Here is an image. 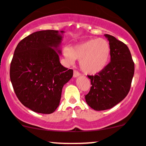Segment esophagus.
<instances>
[{"instance_id": "34e87169", "label": "esophagus", "mask_w": 146, "mask_h": 146, "mask_svg": "<svg viewBox=\"0 0 146 146\" xmlns=\"http://www.w3.org/2000/svg\"><path fill=\"white\" fill-rule=\"evenodd\" d=\"M79 75H80L79 72L76 70H74V72H73V76H74V77H78V76H79Z\"/></svg>"}]
</instances>
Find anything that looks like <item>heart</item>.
<instances>
[{"instance_id": "heart-1", "label": "heart", "mask_w": 146, "mask_h": 146, "mask_svg": "<svg viewBox=\"0 0 146 146\" xmlns=\"http://www.w3.org/2000/svg\"><path fill=\"white\" fill-rule=\"evenodd\" d=\"M111 47L105 39H91L71 48L65 47L63 54L65 59L73 63L80 60L81 70L87 74H96L104 69L110 58Z\"/></svg>"}]
</instances>
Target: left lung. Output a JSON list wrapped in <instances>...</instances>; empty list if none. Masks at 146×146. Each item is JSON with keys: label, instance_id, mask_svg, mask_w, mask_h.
Returning a JSON list of instances; mask_svg holds the SVG:
<instances>
[{"label": "left lung", "instance_id": "obj_1", "mask_svg": "<svg viewBox=\"0 0 146 146\" xmlns=\"http://www.w3.org/2000/svg\"><path fill=\"white\" fill-rule=\"evenodd\" d=\"M110 42V62L94 76H88L92 87L86 102L96 111L111 108L128 94L135 71V64L127 46L114 36L105 35Z\"/></svg>", "mask_w": 146, "mask_h": 146}]
</instances>
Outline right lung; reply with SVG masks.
Returning <instances> with one entry per match:
<instances>
[{"mask_svg": "<svg viewBox=\"0 0 146 146\" xmlns=\"http://www.w3.org/2000/svg\"><path fill=\"white\" fill-rule=\"evenodd\" d=\"M61 40L58 31L42 30L23 39L14 51L10 66L13 90L21 104L35 112H54L62 87L73 76V70L61 65L53 49Z\"/></svg>", "mask_w": 146, "mask_h": 146, "instance_id": "add662e5", "label": "right lung"}]
</instances>
